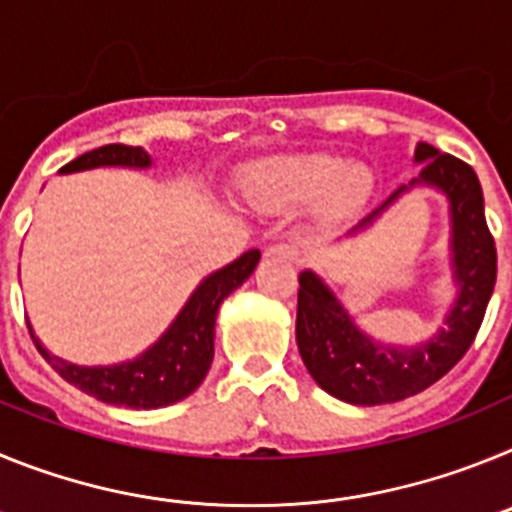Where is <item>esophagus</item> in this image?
<instances>
[{
    "label": "esophagus",
    "mask_w": 512,
    "mask_h": 512,
    "mask_svg": "<svg viewBox=\"0 0 512 512\" xmlns=\"http://www.w3.org/2000/svg\"><path fill=\"white\" fill-rule=\"evenodd\" d=\"M266 256H274V259L284 261H300V248L292 246V243H274V246L266 248Z\"/></svg>",
    "instance_id": "obj_1"
}]
</instances>
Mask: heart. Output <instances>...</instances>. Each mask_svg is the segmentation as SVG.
Here are the masks:
<instances>
[{
  "label": "heart",
  "instance_id": "b5f03b06",
  "mask_svg": "<svg viewBox=\"0 0 512 512\" xmlns=\"http://www.w3.org/2000/svg\"><path fill=\"white\" fill-rule=\"evenodd\" d=\"M369 187L372 174L364 166H348L343 158L330 153L274 158L256 166L251 174V189L261 200L289 205L325 197L333 215L359 207Z\"/></svg>",
  "mask_w": 512,
  "mask_h": 512
}]
</instances>
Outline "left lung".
I'll list each match as a JSON object with an SVG mask.
<instances>
[{
	"mask_svg": "<svg viewBox=\"0 0 512 512\" xmlns=\"http://www.w3.org/2000/svg\"><path fill=\"white\" fill-rule=\"evenodd\" d=\"M415 161H423V171L410 184H433L451 202V251L459 297L446 318L449 328L418 348L379 346L359 333L341 302L312 271L300 274L297 346L302 361L328 395L354 405L405 400L449 374L477 338L495 289V238L487 228L485 197L474 169L451 153H438L428 143H418ZM400 192L405 187L387 202Z\"/></svg>",
	"mask_w": 512,
	"mask_h": 512,
	"instance_id": "8db88e82",
	"label": "left lung"
}]
</instances>
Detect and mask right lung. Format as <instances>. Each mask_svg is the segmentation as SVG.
I'll return each instance as SVG.
<instances>
[{
  "mask_svg": "<svg viewBox=\"0 0 512 512\" xmlns=\"http://www.w3.org/2000/svg\"><path fill=\"white\" fill-rule=\"evenodd\" d=\"M151 158L143 148L122 146V143H110V146L94 148L89 153H81L79 158L63 166V174L69 171L94 169V166H148ZM261 253L253 248L246 251L241 259H235L225 269L215 271L212 277L197 287L184 310L176 315L171 328L164 336L153 343L146 354L135 361L117 366H76L69 361H61L51 356L40 346L38 338L30 330V338L38 346L40 356L61 374L63 379L81 392L107 402V405H125L135 410L164 408L171 402L184 400L192 395L205 379L207 369L215 356V318L217 307L235 287H241L251 271L259 264Z\"/></svg>",
  "mask_w": 512,
  "mask_h": 512,
  "instance_id": "obj_1",
  "label": "right lung"
}]
</instances>
